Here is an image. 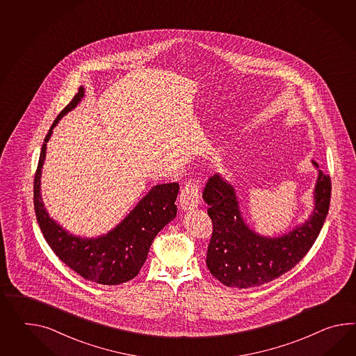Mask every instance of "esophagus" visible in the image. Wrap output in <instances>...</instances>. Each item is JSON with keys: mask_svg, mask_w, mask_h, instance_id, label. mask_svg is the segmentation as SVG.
<instances>
[{"mask_svg": "<svg viewBox=\"0 0 356 356\" xmlns=\"http://www.w3.org/2000/svg\"><path fill=\"white\" fill-rule=\"evenodd\" d=\"M200 204V188L198 184L189 181L185 184L182 188L180 198H179V206L181 211H191V209H197Z\"/></svg>", "mask_w": 356, "mask_h": 356, "instance_id": "esophagus-1", "label": "esophagus"}]
</instances>
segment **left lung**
<instances>
[{
    "instance_id": "left-lung-1",
    "label": "left lung",
    "mask_w": 356,
    "mask_h": 356,
    "mask_svg": "<svg viewBox=\"0 0 356 356\" xmlns=\"http://www.w3.org/2000/svg\"><path fill=\"white\" fill-rule=\"evenodd\" d=\"M314 188V207L302 224L286 234L265 236L243 218L234 185L221 175L209 179L203 200L213 224L207 251V268L222 284L251 288L269 283L302 260L321 233L328 215L330 177L319 170Z\"/></svg>"
}]
</instances>
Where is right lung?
I'll use <instances>...</instances> for the list:
<instances>
[{"mask_svg": "<svg viewBox=\"0 0 356 356\" xmlns=\"http://www.w3.org/2000/svg\"><path fill=\"white\" fill-rule=\"evenodd\" d=\"M83 96L85 88L81 87L79 94L56 117L44 138L35 176V217L46 242L67 266L90 282L117 286L139 274L156 235L176 217L177 207L175 202L179 184H159L153 186L131 209L130 213L106 234L85 238L70 234L58 224L44 209L41 194L46 149L54 127L81 103Z\"/></svg>", "mask_w": 356, "mask_h": 356, "instance_id": "obj_1", "label": "right lung"}]
</instances>
